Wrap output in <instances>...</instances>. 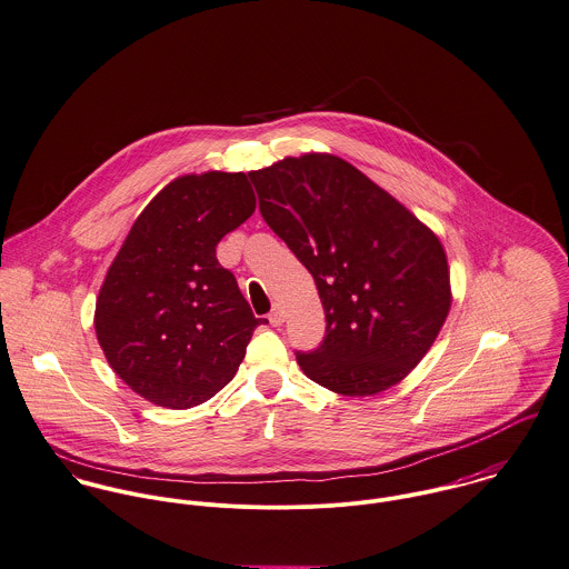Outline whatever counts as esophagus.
Here are the masks:
<instances>
[{
  "instance_id": "obj_1",
  "label": "esophagus",
  "mask_w": 569,
  "mask_h": 569,
  "mask_svg": "<svg viewBox=\"0 0 569 569\" xmlns=\"http://www.w3.org/2000/svg\"><path fill=\"white\" fill-rule=\"evenodd\" d=\"M268 320H270V325H274V327H279V325H283V320H286V316L283 312L279 310V308H274L270 315H268Z\"/></svg>"
}]
</instances>
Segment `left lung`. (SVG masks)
<instances>
[{
    "label": "left lung",
    "instance_id": "obj_1",
    "mask_svg": "<svg viewBox=\"0 0 569 569\" xmlns=\"http://www.w3.org/2000/svg\"><path fill=\"white\" fill-rule=\"evenodd\" d=\"M268 227L315 277L327 331L297 353L308 378L371 397L406 378L451 308L439 236L367 174L329 152L249 172Z\"/></svg>",
    "mask_w": 569,
    "mask_h": 569
}]
</instances>
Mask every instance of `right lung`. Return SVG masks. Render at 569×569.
<instances>
[{"label":"right lung","mask_w":569,"mask_h":569,"mask_svg":"<svg viewBox=\"0 0 569 569\" xmlns=\"http://www.w3.org/2000/svg\"><path fill=\"white\" fill-rule=\"evenodd\" d=\"M244 172L170 181L137 216L96 299L107 362L139 397L188 410L222 390L244 360L254 318L218 242L249 220Z\"/></svg>","instance_id":"obj_1"}]
</instances>
